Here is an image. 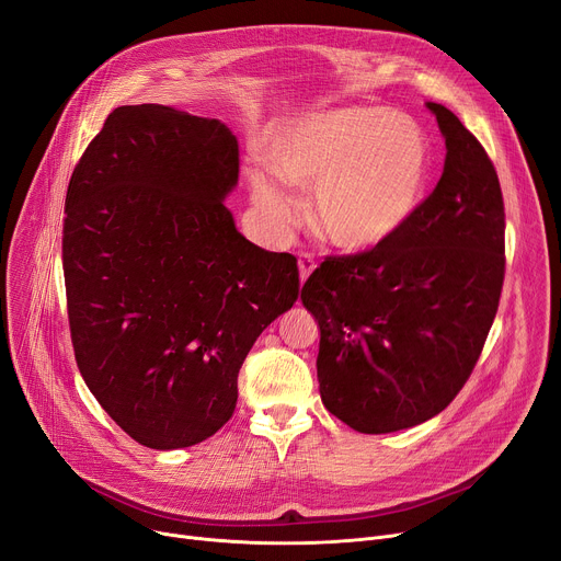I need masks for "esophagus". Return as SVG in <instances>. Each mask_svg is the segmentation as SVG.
Wrapping results in <instances>:
<instances>
[{
	"mask_svg": "<svg viewBox=\"0 0 561 561\" xmlns=\"http://www.w3.org/2000/svg\"><path fill=\"white\" fill-rule=\"evenodd\" d=\"M298 265H300V282L305 284L307 282V277L313 273V268H316V259H313V254H309V252H302L300 254V259H298Z\"/></svg>",
	"mask_w": 561,
	"mask_h": 561,
	"instance_id": "obj_1",
	"label": "esophagus"
}]
</instances>
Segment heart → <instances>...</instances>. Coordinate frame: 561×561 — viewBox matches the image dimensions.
Returning <instances> with one entry per match:
<instances>
[{
    "label": "heart",
    "mask_w": 561,
    "mask_h": 561,
    "mask_svg": "<svg viewBox=\"0 0 561 561\" xmlns=\"http://www.w3.org/2000/svg\"><path fill=\"white\" fill-rule=\"evenodd\" d=\"M268 165L248 168L256 209L277 229L296 220L298 202L284 185L313 188L311 218L343 252H373L414 220L430 180L421 127L387 108L316 111L265 138Z\"/></svg>",
    "instance_id": "heart-1"
}]
</instances>
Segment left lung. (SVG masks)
Instances as JSON below:
<instances>
[{
	"mask_svg": "<svg viewBox=\"0 0 561 561\" xmlns=\"http://www.w3.org/2000/svg\"><path fill=\"white\" fill-rule=\"evenodd\" d=\"M446 138L444 174L396 239L328 256L302 286L320 328L318 385L330 414L387 434L440 414L473 373L505 279V204L480 140L427 102Z\"/></svg>",
	"mask_w": 561,
	"mask_h": 561,
	"instance_id": "1",
	"label": "left lung"
}]
</instances>
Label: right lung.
<instances>
[{"mask_svg": "<svg viewBox=\"0 0 561 561\" xmlns=\"http://www.w3.org/2000/svg\"><path fill=\"white\" fill-rule=\"evenodd\" d=\"M239 140L216 117L117 106L66 195L64 275L79 373L140 446L176 450L233 414L239 370L298 300V261L236 229Z\"/></svg>", "mask_w": 561, "mask_h": 561, "instance_id": "obj_1", "label": "right lung"}]
</instances>
